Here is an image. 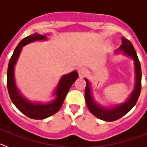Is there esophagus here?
I'll return each mask as SVG.
<instances>
[{
    "instance_id": "obj_1",
    "label": "esophagus",
    "mask_w": 147,
    "mask_h": 147,
    "mask_svg": "<svg viewBox=\"0 0 147 147\" xmlns=\"http://www.w3.org/2000/svg\"><path fill=\"white\" fill-rule=\"evenodd\" d=\"M78 73H79L80 77H85L88 74V70L85 67H81L78 69Z\"/></svg>"
}]
</instances>
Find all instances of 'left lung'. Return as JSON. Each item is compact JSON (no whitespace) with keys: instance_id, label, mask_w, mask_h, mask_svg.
Wrapping results in <instances>:
<instances>
[{"instance_id":"1","label":"left lung","mask_w":147,"mask_h":147,"mask_svg":"<svg viewBox=\"0 0 147 147\" xmlns=\"http://www.w3.org/2000/svg\"><path fill=\"white\" fill-rule=\"evenodd\" d=\"M121 39L122 44L118 49V53L120 52L121 51H123V54L128 56L134 60L135 67H136L135 89L133 90L129 98L124 103L120 105H116L112 108H105V107H101L94 102V100L92 97L91 90H90L89 82L87 79H85L86 81L85 97L88 110L95 116H96L97 118L105 121H113L118 120L122 116L126 115L136 105L138 99L139 98L140 93H141V68L140 61L138 57L136 50L130 41L127 40L126 38H123V37Z\"/></svg>"}]
</instances>
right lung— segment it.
<instances>
[{
    "label": "right lung",
    "instance_id": "right-lung-1",
    "mask_svg": "<svg viewBox=\"0 0 147 147\" xmlns=\"http://www.w3.org/2000/svg\"><path fill=\"white\" fill-rule=\"evenodd\" d=\"M47 38L45 35L39 34L37 33H34L23 38L14 51L8 66L7 88L11 102L20 112L26 115L27 117L33 119H46L58 112L62 107L67 92L79 76L77 71H76L62 76L59 80L57 88L54 91V95L56 96V98L49 104L34 103L23 97L15 85V65L17 60L21 52L22 48L24 45L36 40H45Z\"/></svg>",
    "mask_w": 147,
    "mask_h": 147
}]
</instances>
